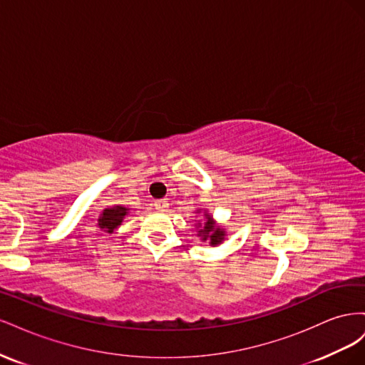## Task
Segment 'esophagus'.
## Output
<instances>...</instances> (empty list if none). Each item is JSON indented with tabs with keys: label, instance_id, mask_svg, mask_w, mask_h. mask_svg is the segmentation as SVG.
Returning a JSON list of instances; mask_svg holds the SVG:
<instances>
[{
	"label": "esophagus",
	"instance_id": "obj_1",
	"mask_svg": "<svg viewBox=\"0 0 365 365\" xmlns=\"http://www.w3.org/2000/svg\"><path fill=\"white\" fill-rule=\"evenodd\" d=\"M153 205H155V208L160 210V212H164L165 207H168L169 204H168V201H165V200H158V201L153 202Z\"/></svg>",
	"mask_w": 365,
	"mask_h": 365
}]
</instances>
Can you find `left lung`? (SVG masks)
I'll list each match as a JSON object with an SVG mask.
<instances>
[{
	"label": "left lung",
	"mask_w": 365,
	"mask_h": 365,
	"mask_svg": "<svg viewBox=\"0 0 365 365\" xmlns=\"http://www.w3.org/2000/svg\"><path fill=\"white\" fill-rule=\"evenodd\" d=\"M197 215L202 213V219H200L196 222V230H197V237H201L202 242H207L212 247H217L222 244L227 237V231L222 225L216 224L215 217L208 213V210L205 208H197L196 210Z\"/></svg>",
	"instance_id": "obj_1"
}]
</instances>
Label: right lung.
Here are the masks:
<instances>
[{
  "instance_id": "right-lung-1",
  "label": "right lung",
  "mask_w": 365,
  "mask_h": 365,
  "mask_svg": "<svg viewBox=\"0 0 365 365\" xmlns=\"http://www.w3.org/2000/svg\"><path fill=\"white\" fill-rule=\"evenodd\" d=\"M129 210L130 208H126L123 205H113L109 208H105L97 219L98 228H102L105 233L113 235L114 231L121 225V222H123V219L129 213Z\"/></svg>"
}]
</instances>
